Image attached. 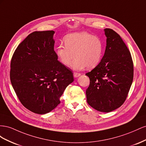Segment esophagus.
Here are the masks:
<instances>
[{"label":"esophagus","instance_id":"obj_1","mask_svg":"<svg viewBox=\"0 0 146 146\" xmlns=\"http://www.w3.org/2000/svg\"><path fill=\"white\" fill-rule=\"evenodd\" d=\"M81 75L80 73H76V72H74L73 73V76L74 78H78Z\"/></svg>","mask_w":146,"mask_h":146}]
</instances>
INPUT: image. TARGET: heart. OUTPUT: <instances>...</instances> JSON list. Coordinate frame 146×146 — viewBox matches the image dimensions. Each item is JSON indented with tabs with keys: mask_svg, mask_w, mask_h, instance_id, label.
<instances>
[{
	"mask_svg": "<svg viewBox=\"0 0 146 146\" xmlns=\"http://www.w3.org/2000/svg\"><path fill=\"white\" fill-rule=\"evenodd\" d=\"M64 43L58 45L56 54L62 64H71L74 70H81L86 68H92L101 60L103 44L99 37L87 32H74L66 35Z\"/></svg>",
	"mask_w": 146,
	"mask_h": 146,
	"instance_id": "obj_1",
	"label": "heart"
}]
</instances>
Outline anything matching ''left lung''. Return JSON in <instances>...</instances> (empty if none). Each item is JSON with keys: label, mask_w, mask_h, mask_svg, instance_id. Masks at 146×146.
<instances>
[{"label": "left lung", "mask_w": 146, "mask_h": 146, "mask_svg": "<svg viewBox=\"0 0 146 146\" xmlns=\"http://www.w3.org/2000/svg\"><path fill=\"white\" fill-rule=\"evenodd\" d=\"M106 46L101 62L86 75L90 84L86 94L89 105L98 111L109 112L123 105L133 79L130 52L120 35L104 29Z\"/></svg>", "instance_id": "8db88e82"}]
</instances>
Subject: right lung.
I'll use <instances>...</instances> for the list:
<instances>
[{"label": "right lung", "instance_id": "add662e5", "mask_svg": "<svg viewBox=\"0 0 146 146\" xmlns=\"http://www.w3.org/2000/svg\"><path fill=\"white\" fill-rule=\"evenodd\" d=\"M53 31H35L16 49L11 60L10 80L19 101L34 113L44 114L60 103L73 73L58 60Z\"/></svg>", "mask_w": 146, "mask_h": 146}]
</instances>
